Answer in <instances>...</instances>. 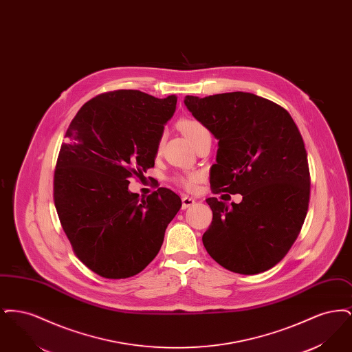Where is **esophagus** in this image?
<instances>
[{
	"label": "esophagus",
	"mask_w": 352,
	"mask_h": 352,
	"mask_svg": "<svg viewBox=\"0 0 352 352\" xmlns=\"http://www.w3.org/2000/svg\"><path fill=\"white\" fill-rule=\"evenodd\" d=\"M195 198H191V197H187V195H184L182 197V208L186 210V208H188V207H191L194 203H195Z\"/></svg>",
	"instance_id": "1"
}]
</instances>
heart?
<instances>
[{
    "mask_svg": "<svg viewBox=\"0 0 352 352\" xmlns=\"http://www.w3.org/2000/svg\"><path fill=\"white\" fill-rule=\"evenodd\" d=\"M178 126L184 132V135L190 140V142L192 145L198 141V138L201 137V134L208 132L207 128L203 124H201L197 120H192V118H182L178 122ZM162 142H164V138L160 140V145H158L160 148L162 146ZM199 179H201V177L197 173H188V174L177 177V182H179V184L184 186L186 188H188V190H192L197 186V184L199 182Z\"/></svg>",
    "mask_w": 352,
    "mask_h": 352,
    "instance_id": "obj_1",
    "label": "heart"
}]
</instances>
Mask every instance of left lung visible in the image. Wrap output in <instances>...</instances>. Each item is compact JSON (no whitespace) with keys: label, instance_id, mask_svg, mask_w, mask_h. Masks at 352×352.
I'll list each match as a JSON object with an SVG mask.
<instances>
[{"label":"left lung","instance_id":"8db88e82","mask_svg":"<svg viewBox=\"0 0 352 352\" xmlns=\"http://www.w3.org/2000/svg\"><path fill=\"white\" fill-rule=\"evenodd\" d=\"M184 104L219 140L212 192L243 195L232 207L206 199L212 221L204 248L234 273L273 268L298 237L309 208L307 153L296 122L281 105L250 92L186 96Z\"/></svg>","mask_w":352,"mask_h":352}]
</instances>
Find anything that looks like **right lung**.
<instances>
[{"instance_id": "add662e5", "label": "right lung", "mask_w": 352, "mask_h": 352, "mask_svg": "<svg viewBox=\"0 0 352 352\" xmlns=\"http://www.w3.org/2000/svg\"><path fill=\"white\" fill-rule=\"evenodd\" d=\"M177 96L157 99L118 89L87 101L68 126L54 173V201L75 254L104 278L120 280L151 264L181 198L160 187L140 199L129 178L154 166Z\"/></svg>"}]
</instances>
